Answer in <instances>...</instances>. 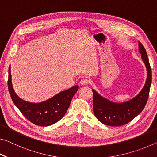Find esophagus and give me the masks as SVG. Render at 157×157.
I'll return each mask as SVG.
<instances>
[{
    "instance_id": "esophagus-1",
    "label": "esophagus",
    "mask_w": 157,
    "mask_h": 157,
    "mask_svg": "<svg viewBox=\"0 0 157 157\" xmlns=\"http://www.w3.org/2000/svg\"><path fill=\"white\" fill-rule=\"evenodd\" d=\"M90 83V80L89 79H86V78H84V79H82V80L80 81V84L82 85H87L88 84Z\"/></svg>"
}]
</instances>
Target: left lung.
Listing matches in <instances>:
<instances>
[{"label":"left lung","mask_w":157,"mask_h":157,"mask_svg":"<svg viewBox=\"0 0 157 157\" xmlns=\"http://www.w3.org/2000/svg\"><path fill=\"white\" fill-rule=\"evenodd\" d=\"M139 52L147 69V79L141 91L136 96L124 102H113L102 97L92 89L94 101L93 109L98 120L109 126L124 125L141 112L147 103L152 83V71L144 46L139 42Z\"/></svg>","instance_id":"1"}]
</instances>
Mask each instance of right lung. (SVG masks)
Segmentation results:
<instances>
[{
  "label": "right lung",
  "mask_w": 157,
  "mask_h": 157,
  "mask_svg": "<svg viewBox=\"0 0 157 157\" xmlns=\"http://www.w3.org/2000/svg\"><path fill=\"white\" fill-rule=\"evenodd\" d=\"M11 68H9L8 89L12 100L23 116L31 123L39 126H49L64 116L71 100L79 89L78 85L57 94L44 102H29L18 96L12 86Z\"/></svg>",
  "instance_id": "obj_1"
}]
</instances>
